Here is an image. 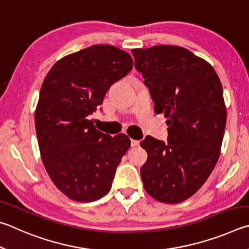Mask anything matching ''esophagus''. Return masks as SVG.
<instances>
[{
    "instance_id": "esophagus-1",
    "label": "esophagus",
    "mask_w": 249,
    "mask_h": 249,
    "mask_svg": "<svg viewBox=\"0 0 249 249\" xmlns=\"http://www.w3.org/2000/svg\"><path fill=\"white\" fill-rule=\"evenodd\" d=\"M139 145H140V141L133 140V139H131V146L132 147H136V146H139Z\"/></svg>"
}]
</instances>
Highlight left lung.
I'll list each match as a JSON object with an SVG mask.
<instances>
[{
    "mask_svg": "<svg viewBox=\"0 0 249 249\" xmlns=\"http://www.w3.org/2000/svg\"><path fill=\"white\" fill-rule=\"evenodd\" d=\"M155 103L167 118L168 142L146 137L143 186L164 203L185 201L201 188L219 160L226 107L219 76L206 60L179 46L132 49Z\"/></svg>",
    "mask_w": 249,
    "mask_h": 249,
    "instance_id": "1",
    "label": "left lung"
}]
</instances>
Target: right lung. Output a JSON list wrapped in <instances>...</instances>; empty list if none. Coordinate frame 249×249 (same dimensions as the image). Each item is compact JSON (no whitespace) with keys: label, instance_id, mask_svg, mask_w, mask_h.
I'll return each mask as SVG.
<instances>
[{"label":"right lung","instance_id":"1","mask_svg":"<svg viewBox=\"0 0 249 249\" xmlns=\"http://www.w3.org/2000/svg\"><path fill=\"white\" fill-rule=\"evenodd\" d=\"M132 67L128 52L95 45L63 56L42 82L35 110L39 151L52 182L74 201L91 202L107 195L130 147L125 134L102 133L87 117Z\"/></svg>","mask_w":249,"mask_h":249}]
</instances>
